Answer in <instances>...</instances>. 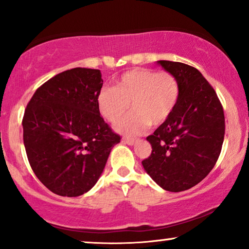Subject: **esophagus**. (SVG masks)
I'll return each mask as SVG.
<instances>
[{
    "label": "esophagus",
    "mask_w": 249,
    "mask_h": 249,
    "mask_svg": "<svg viewBox=\"0 0 249 249\" xmlns=\"http://www.w3.org/2000/svg\"><path fill=\"white\" fill-rule=\"evenodd\" d=\"M123 141L126 143V144H128V145H133V144H134V143L136 142V140H135V139H133V138H124V139H123Z\"/></svg>",
    "instance_id": "obj_1"
}]
</instances>
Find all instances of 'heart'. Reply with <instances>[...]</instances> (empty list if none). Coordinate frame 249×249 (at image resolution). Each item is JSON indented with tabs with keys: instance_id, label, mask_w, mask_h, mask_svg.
Listing matches in <instances>:
<instances>
[{
	"instance_id": "heart-1",
	"label": "heart",
	"mask_w": 249,
	"mask_h": 249,
	"mask_svg": "<svg viewBox=\"0 0 249 249\" xmlns=\"http://www.w3.org/2000/svg\"><path fill=\"white\" fill-rule=\"evenodd\" d=\"M179 99L177 79L168 72L133 69L116 80L115 88H103L97 96L101 115L116 123L129 109L133 113L120 122L117 131L123 134H141L150 124L160 125L174 113Z\"/></svg>"
}]
</instances>
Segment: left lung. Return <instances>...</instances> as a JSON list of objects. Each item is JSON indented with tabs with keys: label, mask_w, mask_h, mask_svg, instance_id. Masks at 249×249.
I'll list each match as a JSON object with an SVG mask.
<instances>
[{
	"label": "left lung",
	"mask_w": 249,
	"mask_h": 249,
	"mask_svg": "<svg viewBox=\"0 0 249 249\" xmlns=\"http://www.w3.org/2000/svg\"><path fill=\"white\" fill-rule=\"evenodd\" d=\"M179 85L174 113L146 138L151 156L146 174L164 191L190 190L208 176L225 138V114L214 89L197 69L184 63L157 61Z\"/></svg>",
	"instance_id": "8db88e82"
}]
</instances>
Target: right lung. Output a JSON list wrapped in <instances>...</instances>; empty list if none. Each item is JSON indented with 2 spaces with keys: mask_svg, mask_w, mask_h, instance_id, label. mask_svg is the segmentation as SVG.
<instances>
[{
  "mask_svg": "<svg viewBox=\"0 0 249 249\" xmlns=\"http://www.w3.org/2000/svg\"><path fill=\"white\" fill-rule=\"evenodd\" d=\"M100 70L75 68L45 82L24 110L27 157L38 179L53 193L75 197L99 179L111 149L121 142L100 116Z\"/></svg>",
  "mask_w": 249,
  "mask_h": 249,
  "instance_id": "1",
  "label": "right lung"
}]
</instances>
